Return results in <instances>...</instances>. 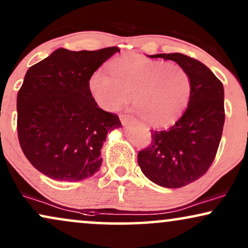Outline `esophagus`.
Returning a JSON list of instances; mask_svg holds the SVG:
<instances>
[{"mask_svg":"<svg viewBox=\"0 0 248 248\" xmlns=\"http://www.w3.org/2000/svg\"><path fill=\"white\" fill-rule=\"evenodd\" d=\"M120 120H121V124H124V126H128V124L133 121V119H131L130 117H128V115H120Z\"/></svg>","mask_w":248,"mask_h":248,"instance_id":"1","label":"esophagus"}]
</instances>
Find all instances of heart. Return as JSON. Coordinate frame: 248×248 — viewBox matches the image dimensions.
<instances>
[{"mask_svg":"<svg viewBox=\"0 0 248 248\" xmlns=\"http://www.w3.org/2000/svg\"><path fill=\"white\" fill-rule=\"evenodd\" d=\"M108 74L96 71L88 81L93 98L105 111H118L129 102L153 127H165L189 105L192 84L186 68L174 62L126 55L108 62Z\"/></svg>","mask_w":248,"mask_h":248,"instance_id":"heart-1","label":"heart"}]
</instances>
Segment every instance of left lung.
Here are the masks:
<instances>
[{
    "mask_svg": "<svg viewBox=\"0 0 248 248\" xmlns=\"http://www.w3.org/2000/svg\"><path fill=\"white\" fill-rule=\"evenodd\" d=\"M190 75L192 93L183 115L166 130H151L152 142L139 152L143 174L164 187H182L202 176L214 161L224 124L223 84L209 68L183 54H158Z\"/></svg>",
    "mask_w": 248,
    "mask_h": 248,
    "instance_id": "left-lung-1",
    "label": "left lung"
}]
</instances>
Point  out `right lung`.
Listing matches in <instances>:
<instances>
[{"mask_svg": "<svg viewBox=\"0 0 248 248\" xmlns=\"http://www.w3.org/2000/svg\"><path fill=\"white\" fill-rule=\"evenodd\" d=\"M115 52H120L118 46L96 51L59 48L28 68L17 96L18 139L40 173L77 182L98 171L108 133L121 122L98 108L88 81Z\"/></svg>", "mask_w": 248, "mask_h": 248, "instance_id": "obj_1", "label": "right lung"}]
</instances>
